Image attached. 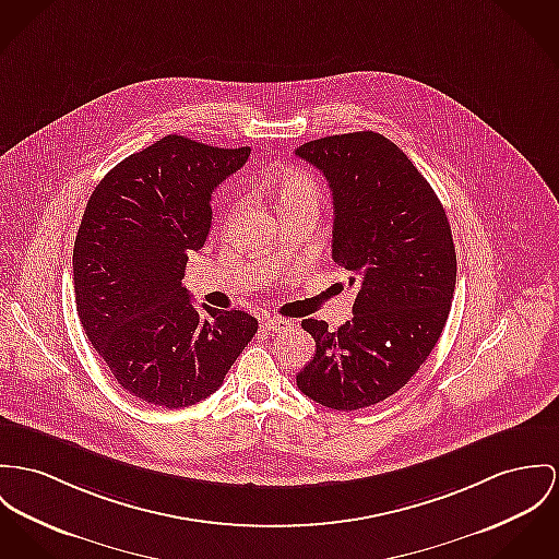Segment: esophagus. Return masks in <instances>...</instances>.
<instances>
[{"label": "esophagus", "mask_w": 559, "mask_h": 559, "mask_svg": "<svg viewBox=\"0 0 559 559\" xmlns=\"http://www.w3.org/2000/svg\"><path fill=\"white\" fill-rule=\"evenodd\" d=\"M261 328L270 334H283L287 330H292V321L289 319H283V317H265Z\"/></svg>", "instance_id": "esophagus-1"}]
</instances>
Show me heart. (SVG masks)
Segmentation results:
<instances>
[{
  "label": "heart",
  "instance_id": "obj_1",
  "mask_svg": "<svg viewBox=\"0 0 559 559\" xmlns=\"http://www.w3.org/2000/svg\"><path fill=\"white\" fill-rule=\"evenodd\" d=\"M270 191L283 215L296 209H317L319 204V185L296 168H281L272 174Z\"/></svg>",
  "mask_w": 559,
  "mask_h": 559
}]
</instances>
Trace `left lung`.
I'll list each match as a JSON object with an SVG mask.
<instances>
[{
  "label": "left lung",
  "instance_id": "left-lung-1",
  "mask_svg": "<svg viewBox=\"0 0 559 559\" xmlns=\"http://www.w3.org/2000/svg\"><path fill=\"white\" fill-rule=\"evenodd\" d=\"M296 155L330 182L332 258L357 285L336 332L301 321L317 350L296 383L321 406L366 408L406 385L442 334L457 276L451 227L424 174L377 131L310 140Z\"/></svg>",
  "mask_w": 559,
  "mask_h": 559
}]
</instances>
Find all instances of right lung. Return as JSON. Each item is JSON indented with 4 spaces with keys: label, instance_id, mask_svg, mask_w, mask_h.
<instances>
[{
    "label": "right lung",
    "instance_id": "1",
    "mask_svg": "<svg viewBox=\"0 0 559 559\" xmlns=\"http://www.w3.org/2000/svg\"><path fill=\"white\" fill-rule=\"evenodd\" d=\"M249 146L166 135L106 174L74 242L76 310L115 381L142 402L185 408L215 393L258 332L245 310H198L182 285L206 242L218 182Z\"/></svg>",
    "mask_w": 559,
    "mask_h": 559
}]
</instances>
